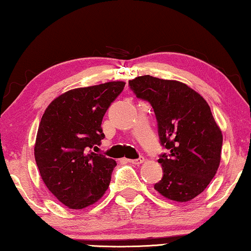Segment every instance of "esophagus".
<instances>
[{
    "instance_id": "obj_1",
    "label": "esophagus",
    "mask_w": 251,
    "mask_h": 251,
    "mask_svg": "<svg viewBox=\"0 0 251 251\" xmlns=\"http://www.w3.org/2000/svg\"><path fill=\"white\" fill-rule=\"evenodd\" d=\"M128 162L132 163V164H135V165H140L143 162H144V157L136 158V160H128Z\"/></svg>"
}]
</instances>
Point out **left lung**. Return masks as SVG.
Instances as JSON below:
<instances>
[{
  "instance_id": "1",
  "label": "left lung",
  "mask_w": 251,
  "mask_h": 251,
  "mask_svg": "<svg viewBox=\"0 0 251 251\" xmlns=\"http://www.w3.org/2000/svg\"><path fill=\"white\" fill-rule=\"evenodd\" d=\"M128 83L152 105L161 143L170 150L158 158L164 174L154 189L169 200L191 201L209 185L221 161L222 132L208 102L177 80L146 75Z\"/></svg>"
}]
</instances>
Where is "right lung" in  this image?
<instances>
[{"label": "right lung", "instance_id": "obj_1", "mask_svg": "<svg viewBox=\"0 0 251 251\" xmlns=\"http://www.w3.org/2000/svg\"><path fill=\"white\" fill-rule=\"evenodd\" d=\"M124 86L109 81L68 90L42 115L35 162L48 190L69 209L96 203L108 189L116 161L88 151L105 137L102 117Z\"/></svg>", "mask_w": 251, "mask_h": 251}]
</instances>
